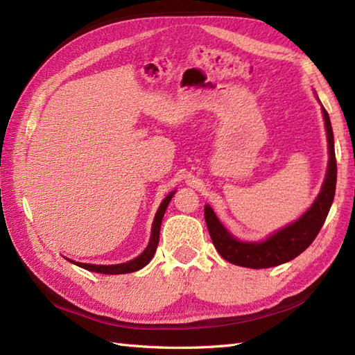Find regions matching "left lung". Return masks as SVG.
Segmentation results:
<instances>
[{"mask_svg":"<svg viewBox=\"0 0 355 355\" xmlns=\"http://www.w3.org/2000/svg\"><path fill=\"white\" fill-rule=\"evenodd\" d=\"M322 112L323 119H325L328 137V171L318 198H315L313 206L297 221H294L290 225H286V227L273 233V235L268 236L266 241H261V243H243V241L233 238L225 230L224 225L216 218L212 207L209 205L205 206V218L209 235L212 238V243L218 253L227 262L247 268L276 267L296 258V256L306 250L315 239V236H318L323 223L327 220L331 205H333L337 182L333 128H331L328 112L323 107Z\"/></svg>","mask_w":355,"mask_h":355,"instance_id":"left-lung-1","label":"left lung"}]
</instances>
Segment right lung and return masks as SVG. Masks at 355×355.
Returning a JSON list of instances; mask_svg holds the SVG:
<instances>
[{
  "instance_id": "1",
  "label": "right lung",
  "mask_w": 355,
  "mask_h": 355,
  "mask_svg": "<svg viewBox=\"0 0 355 355\" xmlns=\"http://www.w3.org/2000/svg\"><path fill=\"white\" fill-rule=\"evenodd\" d=\"M173 193L175 192H171L168 197H166L160 207H158L155 218H154V223H153V230H150V239H149V244L145 248V252H143L137 258L132 259V261H128L125 263H116V266H94V263H84V262H74L71 259H69L70 262L76 263L78 267L85 268L88 271H96V273H103V275H125V273H132V271H137L140 268H143L149 263V261L154 258L155 250H157V245H158V238H160V227H162V220L166 212V207H168L169 201L172 200Z\"/></svg>"
}]
</instances>
